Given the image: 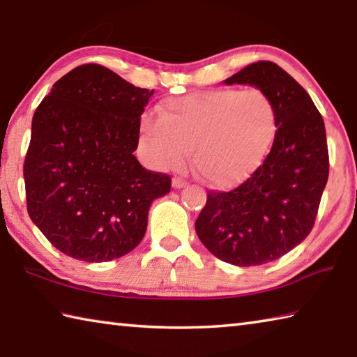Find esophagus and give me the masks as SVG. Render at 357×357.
<instances>
[{
    "instance_id": "esophagus-1",
    "label": "esophagus",
    "mask_w": 357,
    "mask_h": 357,
    "mask_svg": "<svg viewBox=\"0 0 357 357\" xmlns=\"http://www.w3.org/2000/svg\"><path fill=\"white\" fill-rule=\"evenodd\" d=\"M172 184H173L174 189H183V187H184L187 183H185L184 179H181V178H173Z\"/></svg>"
}]
</instances>
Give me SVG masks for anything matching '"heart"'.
I'll return each instance as SVG.
<instances>
[{
  "label": "heart",
  "instance_id": "heart-1",
  "mask_svg": "<svg viewBox=\"0 0 357 357\" xmlns=\"http://www.w3.org/2000/svg\"><path fill=\"white\" fill-rule=\"evenodd\" d=\"M140 123V148L156 168H173L190 153L198 176L213 189H234L267 160L280 111L262 89L220 87L162 102Z\"/></svg>",
  "mask_w": 357,
  "mask_h": 357
}]
</instances>
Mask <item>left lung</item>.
<instances>
[{"mask_svg":"<svg viewBox=\"0 0 357 357\" xmlns=\"http://www.w3.org/2000/svg\"><path fill=\"white\" fill-rule=\"evenodd\" d=\"M225 82L265 90L280 111V131L248 181L207 192L195 229L213 256L252 267L287 255L312 231L329 174L326 131L309 93L275 62L250 63Z\"/></svg>","mask_w":357,"mask_h":357,"instance_id":"left-lung-1","label":"left lung"}]
</instances>
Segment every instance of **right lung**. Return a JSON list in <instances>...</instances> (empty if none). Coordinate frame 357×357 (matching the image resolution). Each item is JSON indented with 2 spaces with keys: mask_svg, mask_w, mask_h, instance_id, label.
I'll use <instances>...</instances> for the list:
<instances>
[{
  "mask_svg": "<svg viewBox=\"0 0 357 357\" xmlns=\"http://www.w3.org/2000/svg\"><path fill=\"white\" fill-rule=\"evenodd\" d=\"M151 95L86 63L62 76L36 109L23 165L26 206L63 255L86 262L128 255L145 236L153 199L170 192L172 178L132 154Z\"/></svg>",
  "mask_w": 357,
  "mask_h": 357,
  "instance_id": "right-lung-1",
  "label": "right lung"
}]
</instances>
